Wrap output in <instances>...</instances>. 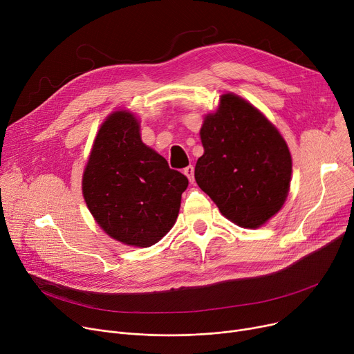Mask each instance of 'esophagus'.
I'll use <instances>...</instances> for the list:
<instances>
[{"label": "esophagus", "instance_id": "1", "mask_svg": "<svg viewBox=\"0 0 354 354\" xmlns=\"http://www.w3.org/2000/svg\"><path fill=\"white\" fill-rule=\"evenodd\" d=\"M184 174L189 177V180H190V183L193 184L194 183V167L193 165H189V167H185L184 169Z\"/></svg>", "mask_w": 354, "mask_h": 354}]
</instances>
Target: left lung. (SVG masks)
<instances>
[{
    "label": "left lung",
    "mask_w": 354,
    "mask_h": 354,
    "mask_svg": "<svg viewBox=\"0 0 354 354\" xmlns=\"http://www.w3.org/2000/svg\"><path fill=\"white\" fill-rule=\"evenodd\" d=\"M204 154L194 177L221 214L257 228L283 207L292 180V156L279 133L250 102L223 94L200 130Z\"/></svg>",
    "instance_id": "8db88e82"
}]
</instances>
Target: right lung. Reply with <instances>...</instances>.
I'll use <instances>...</instances> for the list:
<instances>
[{
	"label": "right lung",
	"instance_id": "add662e5",
	"mask_svg": "<svg viewBox=\"0 0 354 354\" xmlns=\"http://www.w3.org/2000/svg\"><path fill=\"white\" fill-rule=\"evenodd\" d=\"M189 180L140 136L134 114L121 110L101 124L82 174V196L97 224L114 240L150 247L170 232Z\"/></svg>",
	"mask_w": 354,
	"mask_h": 354
}]
</instances>
